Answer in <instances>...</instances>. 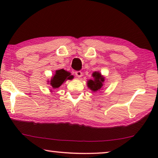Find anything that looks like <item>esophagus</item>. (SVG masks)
Masks as SVG:
<instances>
[{
    "label": "esophagus",
    "mask_w": 158,
    "mask_h": 158,
    "mask_svg": "<svg viewBox=\"0 0 158 158\" xmlns=\"http://www.w3.org/2000/svg\"><path fill=\"white\" fill-rule=\"evenodd\" d=\"M75 75H76L77 77H81L82 75H83V73H82V72L81 71H75Z\"/></svg>",
    "instance_id": "obj_1"
}]
</instances>
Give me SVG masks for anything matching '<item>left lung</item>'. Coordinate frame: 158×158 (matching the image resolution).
Here are the masks:
<instances>
[{
    "instance_id": "obj_1",
    "label": "left lung",
    "mask_w": 158,
    "mask_h": 158,
    "mask_svg": "<svg viewBox=\"0 0 158 158\" xmlns=\"http://www.w3.org/2000/svg\"><path fill=\"white\" fill-rule=\"evenodd\" d=\"M93 76L94 77V80H90L88 82V88H90L94 92L101 90V89H103V83L104 81V78L98 72L93 73Z\"/></svg>"
}]
</instances>
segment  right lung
I'll list each match as a JSON object with an SVG mask.
<instances>
[{"mask_svg":"<svg viewBox=\"0 0 158 158\" xmlns=\"http://www.w3.org/2000/svg\"><path fill=\"white\" fill-rule=\"evenodd\" d=\"M73 78V75H70V73L67 72L63 69L57 70L52 78L51 79L50 85H52L53 88H59L66 80H71Z\"/></svg>","mask_w":158,"mask_h":158,"instance_id":"right-lung-1","label":"right lung"}]
</instances>
